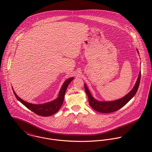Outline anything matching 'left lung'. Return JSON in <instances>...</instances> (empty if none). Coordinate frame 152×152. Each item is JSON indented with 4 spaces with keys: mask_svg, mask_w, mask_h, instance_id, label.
<instances>
[{
    "mask_svg": "<svg viewBox=\"0 0 152 152\" xmlns=\"http://www.w3.org/2000/svg\"><path fill=\"white\" fill-rule=\"evenodd\" d=\"M137 51L139 53L137 49ZM140 77H141V72L140 71L136 83L130 92L127 95H126L124 97L117 100L113 101H99L96 100L95 98H94L92 96L90 92L89 91L87 88L86 84H84L85 90L87 93V96L88 97V101H89V105L95 110L99 112L104 113H111L119 110L122 107L125 105L136 94L140 84Z\"/></svg>",
    "mask_w": 152,
    "mask_h": 152,
    "instance_id": "obj_1",
    "label": "left lung"
}]
</instances>
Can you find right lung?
I'll return each instance as SVG.
<instances>
[{"label":"right lung","instance_id":"right-lung-1","mask_svg":"<svg viewBox=\"0 0 152 152\" xmlns=\"http://www.w3.org/2000/svg\"><path fill=\"white\" fill-rule=\"evenodd\" d=\"M73 79V77L69 78L64 83L58 94V97L56 99L43 104H33L28 103L19 98L14 91L13 93L16 98L27 108L29 109L38 115L42 116H49L57 112L62 106L66 88Z\"/></svg>","mask_w":152,"mask_h":152}]
</instances>
